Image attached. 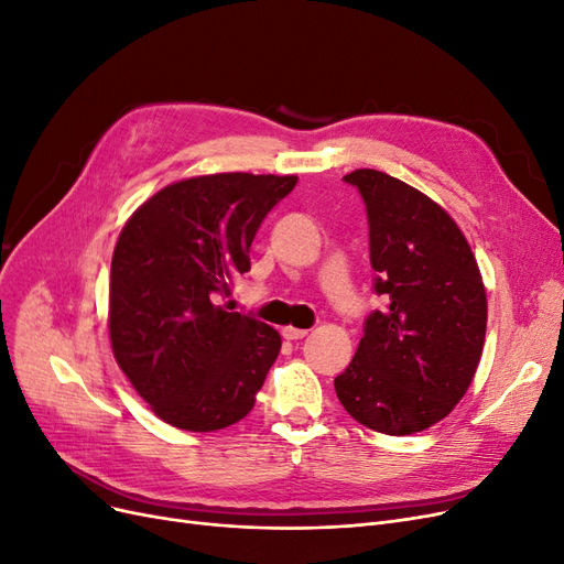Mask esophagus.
Here are the masks:
<instances>
[{"instance_id": "obj_1", "label": "esophagus", "mask_w": 564, "mask_h": 564, "mask_svg": "<svg viewBox=\"0 0 564 564\" xmlns=\"http://www.w3.org/2000/svg\"><path fill=\"white\" fill-rule=\"evenodd\" d=\"M281 335H283L285 339H290V341H297V339H304V337L308 335V329L293 327V325H285V327L281 329Z\"/></svg>"}]
</instances>
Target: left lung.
<instances>
[{"instance_id": "1", "label": "left lung", "mask_w": 564, "mask_h": 564, "mask_svg": "<svg viewBox=\"0 0 564 564\" xmlns=\"http://www.w3.org/2000/svg\"><path fill=\"white\" fill-rule=\"evenodd\" d=\"M369 218L373 311L337 398L360 425L392 436L444 421L481 362L488 297L471 246L444 206L377 170L344 176Z\"/></svg>"}]
</instances>
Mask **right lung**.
Segmentation results:
<instances>
[{
	"label": "right lung",
	"instance_id": "1",
	"mask_svg": "<svg viewBox=\"0 0 564 564\" xmlns=\"http://www.w3.org/2000/svg\"><path fill=\"white\" fill-rule=\"evenodd\" d=\"M297 176L206 174L164 185L120 229L109 339L118 367L160 421L214 432L253 409L281 335L216 304L250 269L264 216Z\"/></svg>",
	"mask_w": 564,
	"mask_h": 564
}]
</instances>
